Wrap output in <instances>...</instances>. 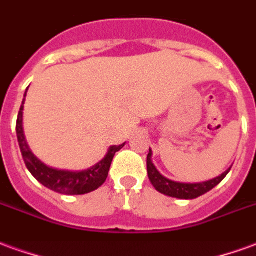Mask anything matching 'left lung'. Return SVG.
Here are the masks:
<instances>
[{"mask_svg":"<svg viewBox=\"0 0 256 256\" xmlns=\"http://www.w3.org/2000/svg\"><path fill=\"white\" fill-rule=\"evenodd\" d=\"M151 156H152V152L150 150L148 156H147V173H148V178H150L151 184L154 186V188L158 192H161L164 195H168V196L177 198V199H195V198L200 196L203 194L212 190L216 186H218L230 170V168H229L221 176L216 177L212 180H208V182H198V184H182V182L168 180V178L162 176L161 173L156 170V166L152 165Z\"/></svg>","mask_w":256,"mask_h":256,"instance_id":"obj_1","label":"left lung"}]
</instances>
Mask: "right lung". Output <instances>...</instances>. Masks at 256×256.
Returning <instances> with one entry per match:
<instances>
[{
    "instance_id": "add662e5",
    "label": "right lung",
    "mask_w": 256,
    "mask_h": 256,
    "mask_svg": "<svg viewBox=\"0 0 256 256\" xmlns=\"http://www.w3.org/2000/svg\"><path fill=\"white\" fill-rule=\"evenodd\" d=\"M26 100V95H24ZM24 100L20 106V112L18 116V122H16V132H18V140L20 151L23 156L24 164L26 166L31 172L36 180L40 184H44V187L50 188L53 191L64 195H84L91 191H95L96 188H100L108 178L109 174L110 165L113 161V156L118 150H121L124 144L120 146H112L108 151L106 156L100 162H98L95 166L90 168L87 170L83 172H66V170H57L52 168L46 166L42 162L36 160L31 150L27 146V142L24 139L23 132V108Z\"/></svg>"
}]
</instances>
